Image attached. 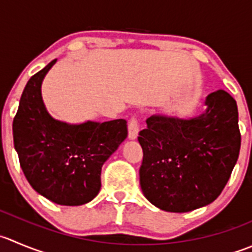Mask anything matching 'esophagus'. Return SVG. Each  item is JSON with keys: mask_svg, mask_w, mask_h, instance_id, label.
Returning a JSON list of instances; mask_svg holds the SVG:
<instances>
[{"mask_svg": "<svg viewBox=\"0 0 252 252\" xmlns=\"http://www.w3.org/2000/svg\"><path fill=\"white\" fill-rule=\"evenodd\" d=\"M138 134H139L138 121H136L135 118H131L128 124V138L130 139V140H134V139L138 138Z\"/></svg>", "mask_w": 252, "mask_h": 252, "instance_id": "34e87169", "label": "esophagus"}]
</instances>
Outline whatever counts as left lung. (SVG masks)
<instances>
[{
    "instance_id": "left-lung-1",
    "label": "left lung",
    "mask_w": 252,
    "mask_h": 252,
    "mask_svg": "<svg viewBox=\"0 0 252 252\" xmlns=\"http://www.w3.org/2000/svg\"><path fill=\"white\" fill-rule=\"evenodd\" d=\"M192 118L155 114L139 133V176L145 198L158 208L186 213L218 198L239 158L241 135L236 101L224 90L206 97Z\"/></svg>"
}]
</instances>
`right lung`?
Masks as SVG:
<instances>
[{"mask_svg": "<svg viewBox=\"0 0 252 252\" xmlns=\"http://www.w3.org/2000/svg\"><path fill=\"white\" fill-rule=\"evenodd\" d=\"M56 59L29 79L13 119L14 149L35 192L60 206H81L101 189V170L128 136L124 119L70 124L53 118L41 84Z\"/></svg>", "mask_w": 252, "mask_h": 252, "instance_id": "obj_1", "label": "right lung"}]
</instances>
